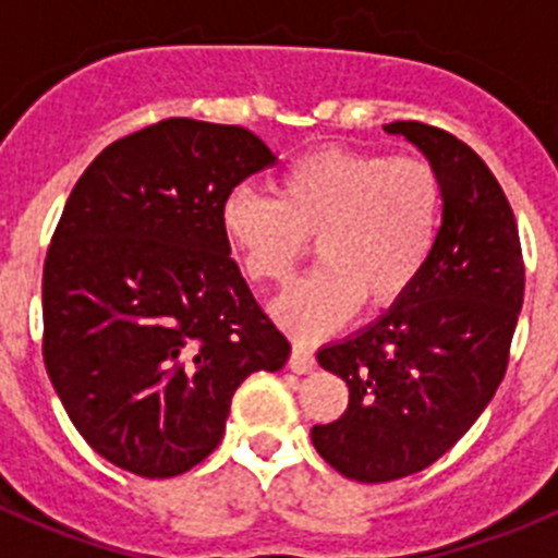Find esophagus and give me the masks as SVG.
I'll use <instances>...</instances> for the list:
<instances>
[{"instance_id":"obj_1","label":"esophagus","mask_w":558,"mask_h":558,"mask_svg":"<svg viewBox=\"0 0 558 558\" xmlns=\"http://www.w3.org/2000/svg\"><path fill=\"white\" fill-rule=\"evenodd\" d=\"M288 366H290V372H295V374H310L315 368L313 352H310L307 347H302V343H293V352H290Z\"/></svg>"}]
</instances>
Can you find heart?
Wrapping results in <instances>:
<instances>
[{"label":"heart","mask_w":558,"mask_h":558,"mask_svg":"<svg viewBox=\"0 0 558 558\" xmlns=\"http://www.w3.org/2000/svg\"><path fill=\"white\" fill-rule=\"evenodd\" d=\"M441 179L416 156L327 147L276 181V198L236 186L220 229L251 282H290L307 240L322 268L274 304L293 338L313 340L352 318L391 310L425 270L441 223Z\"/></svg>","instance_id":"obj_1"}]
</instances>
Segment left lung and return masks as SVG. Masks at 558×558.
<instances>
[{
    "label": "left lung",
    "mask_w": 558,
    "mask_h": 558,
    "mask_svg": "<svg viewBox=\"0 0 558 558\" xmlns=\"http://www.w3.org/2000/svg\"><path fill=\"white\" fill-rule=\"evenodd\" d=\"M386 131L425 153L445 206L411 293L318 352L327 372L347 379L349 405L310 436L329 466L360 483L422 472L475 425L509 366L525 290L514 211L481 156L425 122Z\"/></svg>",
    "instance_id": "8db88e82"
}]
</instances>
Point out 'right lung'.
Masks as SVG:
<instances>
[{
	"instance_id": "obj_1",
	"label": "right lung",
	"mask_w": 558,
	"mask_h": 558,
	"mask_svg": "<svg viewBox=\"0 0 558 558\" xmlns=\"http://www.w3.org/2000/svg\"><path fill=\"white\" fill-rule=\"evenodd\" d=\"M274 161L245 128L172 117L108 145L69 195L44 263V366L113 466L192 470L240 383L288 363L220 229L226 195Z\"/></svg>"
}]
</instances>
